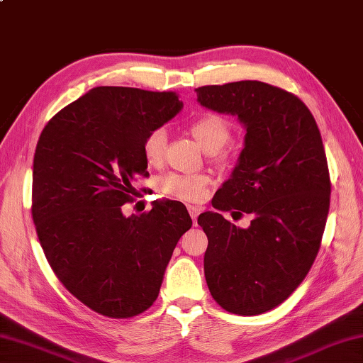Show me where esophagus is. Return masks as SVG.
<instances>
[{"mask_svg":"<svg viewBox=\"0 0 363 363\" xmlns=\"http://www.w3.org/2000/svg\"><path fill=\"white\" fill-rule=\"evenodd\" d=\"M188 211H189V214H191L192 222L196 223L197 222V217L200 214V208H197V206H188Z\"/></svg>","mask_w":363,"mask_h":363,"instance_id":"1","label":"esophagus"}]
</instances>
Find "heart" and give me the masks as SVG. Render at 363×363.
<instances>
[{"mask_svg":"<svg viewBox=\"0 0 363 363\" xmlns=\"http://www.w3.org/2000/svg\"><path fill=\"white\" fill-rule=\"evenodd\" d=\"M191 134L197 145L206 154H216L222 149L229 137L231 130L226 120L218 115H203L192 123ZM166 149V132L163 129H155L143 141V155L147 163L158 164L162 162ZM209 179L206 175H169L162 182L164 192L175 199L196 201L205 197Z\"/></svg>","mask_w":363,"mask_h":363,"instance_id":"b5f03b06","label":"heart"}]
</instances>
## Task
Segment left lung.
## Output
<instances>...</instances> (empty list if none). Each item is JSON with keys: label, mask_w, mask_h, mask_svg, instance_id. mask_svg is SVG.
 <instances>
[{"label": "left lung", "mask_w": 363, "mask_h": 363, "mask_svg": "<svg viewBox=\"0 0 363 363\" xmlns=\"http://www.w3.org/2000/svg\"><path fill=\"white\" fill-rule=\"evenodd\" d=\"M209 111L237 117L245 141L212 206L240 217L238 228L214 211L199 216L208 235L205 277L226 311L257 315L300 285L319 252L331 183L320 130L296 95L262 82L196 89Z\"/></svg>", "instance_id": "8db88e82"}]
</instances>
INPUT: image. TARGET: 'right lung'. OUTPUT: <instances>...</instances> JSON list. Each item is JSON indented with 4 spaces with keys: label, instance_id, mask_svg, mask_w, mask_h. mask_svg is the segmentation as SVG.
<instances>
[{
    "label": "right lung",
    "instance_id": "1",
    "mask_svg": "<svg viewBox=\"0 0 363 363\" xmlns=\"http://www.w3.org/2000/svg\"><path fill=\"white\" fill-rule=\"evenodd\" d=\"M183 108L174 92L99 86L44 126L35 149L32 217L61 284L95 313L128 319L160 293L177 242L192 226L180 201L123 214L146 175L143 141Z\"/></svg>",
    "mask_w": 363,
    "mask_h": 363
}]
</instances>
